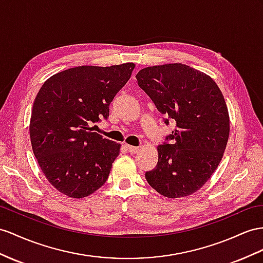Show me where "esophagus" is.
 I'll return each mask as SVG.
<instances>
[{"instance_id": "1", "label": "esophagus", "mask_w": 263, "mask_h": 263, "mask_svg": "<svg viewBox=\"0 0 263 263\" xmlns=\"http://www.w3.org/2000/svg\"><path fill=\"white\" fill-rule=\"evenodd\" d=\"M125 147H126V150L129 151L130 153H138L140 151V147H138V146H133V145L126 144Z\"/></svg>"}]
</instances>
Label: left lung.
Masks as SVG:
<instances>
[{
  "label": "left lung",
  "instance_id": "left-lung-1",
  "mask_svg": "<svg viewBox=\"0 0 263 263\" xmlns=\"http://www.w3.org/2000/svg\"><path fill=\"white\" fill-rule=\"evenodd\" d=\"M139 86L176 129L160 144L159 160L145 179L163 197L183 198L205 184L223 157L230 133L228 106L217 83L182 63L144 67Z\"/></svg>",
  "mask_w": 263,
  "mask_h": 263
}]
</instances>
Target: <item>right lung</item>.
<instances>
[{
    "mask_svg": "<svg viewBox=\"0 0 263 263\" xmlns=\"http://www.w3.org/2000/svg\"><path fill=\"white\" fill-rule=\"evenodd\" d=\"M136 64L81 65L45 81L30 120L32 150L46 180L73 199L90 196L109 178L121 144L93 132Z\"/></svg>",
    "mask_w": 263,
    "mask_h": 263,
    "instance_id": "add662e5",
    "label": "right lung"
}]
</instances>
